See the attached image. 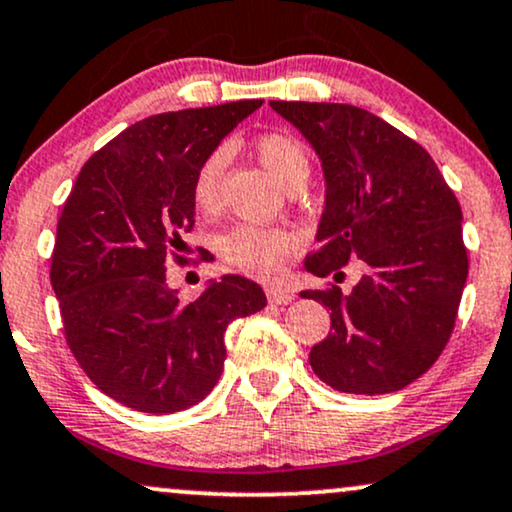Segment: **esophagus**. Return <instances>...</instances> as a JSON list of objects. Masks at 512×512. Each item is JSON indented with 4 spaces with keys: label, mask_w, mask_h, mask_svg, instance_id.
<instances>
[{
    "label": "esophagus",
    "mask_w": 512,
    "mask_h": 512,
    "mask_svg": "<svg viewBox=\"0 0 512 512\" xmlns=\"http://www.w3.org/2000/svg\"><path fill=\"white\" fill-rule=\"evenodd\" d=\"M293 297H295V293L290 288H283V286L267 288V300L271 304H288V302H293Z\"/></svg>",
    "instance_id": "1"
}]
</instances>
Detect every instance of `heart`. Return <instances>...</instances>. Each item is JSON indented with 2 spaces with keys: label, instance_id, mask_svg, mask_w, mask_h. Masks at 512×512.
Returning <instances> with one entry per match:
<instances>
[{
  "label": "heart",
  "instance_id": "obj_1",
  "mask_svg": "<svg viewBox=\"0 0 512 512\" xmlns=\"http://www.w3.org/2000/svg\"><path fill=\"white\" fill-rule=\"evenodd\" d=\"M257 160L267 167L283 189H293L309 177V153L300 139L288 132H264L252 144ZM226 165H229V151L215 148L200 160L191 181L193 205L205 215L219 210L222 203V181ZM302 238L290 229L260 224H236L219 238V252L231 267L255 278H271L278 274L281 264L300 248Z\"/></svg>",
  "mask_w": 512,
  "mask_h": 512
}]
</instances>
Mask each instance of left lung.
Listing matches in <instances>:
<instances>
[{"label":"left lung","mask_w":512,"mask_h":512,"mask_svg":"<svg viewBox=\"0 0 512 512\" xmlns=\"http://www.w3.org/2000/svg\"><path fill=\"white\" fill-rule=\"evenodd\" d=\"M271 108L300 129L326 174L319 248L304 269L340 278L347 262H364L347 295L338 286L300 293L331 312V333L309 364L333 390L397 392L435 364L454 333L468 278L458 198L423 146L364 108Z\"/></svg>","instance_id":"1"}]
</instances>
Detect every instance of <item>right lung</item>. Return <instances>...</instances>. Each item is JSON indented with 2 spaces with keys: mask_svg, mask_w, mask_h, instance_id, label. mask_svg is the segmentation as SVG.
Segmentation results:
<instances>
[{
  "mask_svg": "<svg viewBox=\"0 0 512 512\" xmlns=\"http://www.w3.org/2000/svg\"><path fill=\"white\" fill-rule=\"evenodd\" d=\"M262 99L160 113L127 127L77 174L51 255L63 333L87 378L134 411L174 413L210 394L224 371V333L267 304L229 274L198 300L167 286L181 234L196 224L200 160Z\"/></svg>",
  "mask_w": 512,
  "mask_h": 512,
  "instance_id": "obj_1",
  "label": "right lung"
}]
</instances>
